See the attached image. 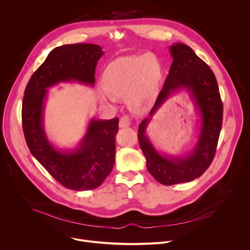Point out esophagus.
Wrapping results in <instances>:
<instances>
[{
  "label": "esophagus",
  "mask_w": 250,
  "mask_h": 250,
  "mask_svg": "<svg viewBox=\"0 0 250 250\" xmlns=\"http://www.w3.org/2000/svg\"><path fill=\"white\" fill-rule=\"evenodd\" d=\"M130 125V120L127 116H124L120 119V126L121 127H127Z\"/></svg>",
  "instance_id": "1"
}]
</instances>
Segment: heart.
Here are the masks:
<instances>
[{"mask_svg": "<svg viewBox=\"0 0 250 250\" xmlns=\"http://www.w3.org/2000/svg\"><path fill=\"white\" fill-rule=\"evenodd\" d=\"M161 77L159 58L147 52L139 56H123L111 62L104 72L103 86L111 97L127 98L130 108L141 112L153 100Z\"/></svg>", "mask_w": 250, "mask_h": 250, "instance_id": "b5f03b06", "label": "heart"}]
</instances>
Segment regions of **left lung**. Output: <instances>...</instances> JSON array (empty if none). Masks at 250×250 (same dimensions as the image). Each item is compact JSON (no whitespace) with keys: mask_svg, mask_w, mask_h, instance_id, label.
Masks as SVG:
<instances>
[{"mask_svg":"<svg viewBox=\"0 0 250 250\" xmlns=\"http://www.w3.org/2000/svg\"><path fill=\"white\" fill-rule=\"evenodd\" d=\"M173 57L163 89L150 111L149 117L138 126V141L146 159L149 173L163 185L191 182L208 168L217 151L223 125L224 106L218 82L208 65L193 49L183 43L170 46ZM181 87L190 92L202 119L201 131L192 152L182 158L161 156L152 146L145 131L153 115L173 92Z\"/></svg>","mask_w":250,"mask_h":250,"instance_id":"8db88e82","label":"left lung"}]
</instances>
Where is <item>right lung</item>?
I'll return each mask as SVG.
<instances>
[{"instance_id":"add662e5","label":"right lung","mask_w":250,"mask_h":250,"mask_svg":"<svg viewBox=\"0 0 250 250\" xmlns=\"http://www.w3.org/2000/svg\"><path fill=\"white\" fill-rule=\"evenodd\" d=\"M103 54L102 48L92 43L58 46L32 74L24 90L21 120L29 151L59 184L70 190H93L111 173L119 118L91 120L79 147L68 151L56 149L43 127L46 89L69 81L93 86L97 62Z\"/></svg>"}]
</instances>
